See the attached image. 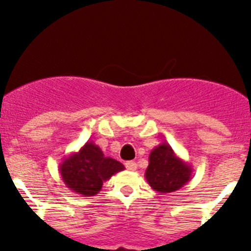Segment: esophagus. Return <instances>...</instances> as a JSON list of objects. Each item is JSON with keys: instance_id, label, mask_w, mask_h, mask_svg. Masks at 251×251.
<instances>
[{"instance_id": "1", "label": "esophagus", "mask_w": 251, "mask_h": 251, "mask_svg": "<svg viewBox=\"0 0 251 251\" xmlns=\"http://www.w3.org/2000/svg\"><path fill=\"white\" fill-rule=\"evenodd\" d=\"M125 168L130 171H135L136 169H137V164H136L135 161H126Z\"/></svg>"}]
</instances>
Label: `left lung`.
Segmentation results:
<instances>
[{"mask_svg": "<svg viewBox=\"0 0 251 251\" xmlns=\"http://www.w3.org/2000/svg\"><path fill=\"white\" fill-rule=\"evenodd\" d=\"M149 164L144 177L151 189L158 193L178 191L191 181L193 169L179 158L166 142L156 146L149 154Z\"/></svg>", "mask_w": 251, "mask_h": 251, "instance_id": "1", "label": "left lung"}]
</instances>
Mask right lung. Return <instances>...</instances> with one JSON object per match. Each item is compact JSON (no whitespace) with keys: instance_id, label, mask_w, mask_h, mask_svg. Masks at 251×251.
I'll return each mask as SVG.
<instances>
[{"instance_id":"1","label":"right lung","mask_w":251,"mask_h":251,"mask_svg":"<svg viewBox=\"0 0 251 251\" xmlns=\"http://www.w3.org/2000/svg\"><path fill=\"white\" fill-rule=\"evenodd\" d=\"M115 159L104 156L102 149L87 141L78 151H74L59 164V174L65 186L82 197H93L100 192L103 182L124 170Z\"/></svg>"}]
</instances>
